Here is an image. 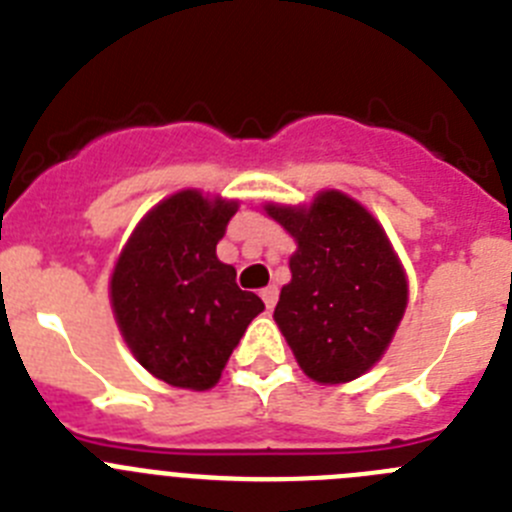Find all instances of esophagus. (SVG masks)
Instances as JSON below:
<instances>
[{"label":"esophagus","mask_w":512,"mask_h":512,"mask_svg":"<svg viewBox=\"0 0 512 512\" xmlns=\"http://www.w3.org/2000/svg\"><path fill=\"white\" fill-rule=\"evenodd\" d=\"M277 297H279V289L274 287V284H269V287L261 289V300H264V305L269 307V310L277 305Z\"/></svg>","instance_id":"1"}]
</instances>
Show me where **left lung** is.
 <instances>
[{"instance_id":"left-lung-1","label":"left lung","mask_w":512,"mask_h":512,"mask_svg":"<svg viewBox=\"0 0 512 512\" xmlns=\"http://www.w3.org/2000/svg\"><path fill=\"white\" fill-rule=\"evenodd\" d=\"M295 235L274 320L315 382L338 384L372 369L390 346L408 305L405 271L379 223L341 192H323L310 210L266 207Z\"/></svg>"}]
</instances>
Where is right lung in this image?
I'll list each match as a JSON object with an SVG mask.
<instances>
[{
	"mask_svg": "<svg viewBox=\"0 0 512 512\" xmlns=\"http://www.w3.org/2000/svg\"><path fill=\"white\" fill-rule=\"evenodd\" d=\"M235 210L192 189L174 194L143 217L112 274V307L130 351L174 387H212L264 310L215 253Z\"/></svg>",
	"mask_w": 512,
	"mask_h": 512,
	"instance_id": "1",
	"label": "right lung"
}]
</instances>
